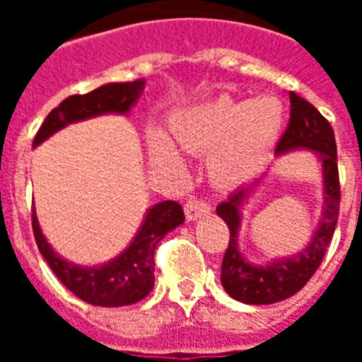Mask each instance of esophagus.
I'll return each instance as SVG.
<instances>
[{
    "label": "esophagus",
    "instance_id": "obj_1",
    "mask_svg": "<svg viewBox=\"0 0 362 362\" xmlns=\"http://www.w3.org/2000/svg\"><path fill=\"white\" fill-rule=\"evenodd\" d=\"M209 211H211L209 204L204 202V199H197V197H192V199H188L186 205H184V213H186L188 221L202 219V217H205Z\"/></svg>",
    "mask_w": 362,
    "mask_h": 362
}]
</instances>
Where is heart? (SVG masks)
<instances>
[{
    "mask_svg": "<svg viewBox=\"0 0 362 362\" xmlns=\"http://www.w3.org/2000/svg\"><path fill=\"white\" fill-rule=\"evenodd\" d=\"M285 119L287 110L277 96L236 100L221 95L184 112L173 124V134L182 149L219 147L209 160L213 178L225 186H235L258 173L279 139ZM153 147L158 157H173V147L163 137H155Z\"/></svg>",
    "mask_w": 362,
    "mask_h": 362,
    "instance_id": "obj_1",
    "label": "heart"
}]
</instances>
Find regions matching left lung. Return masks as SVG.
Masks as SVG:
<instances>
[{
	"label": "left lung",
	"mask_w": 362,
	"mask_h": 362,
	"mask_svg": "<svg viewBox=\"0 0 362 362\" xmlns=\"http://www.w3.org/2000/svg\"><path fill=\"white\" fill-rule=\"evenodd\" d=\"M288 98H291V119L285 134L277 143L275 157L296 149H308L318 157L322 165V192H324L322 217L314 235L310 236V243L303 250L293 256L272 259L264 266H258L244 258L238 246V230L243 225L244 205L248 204L252 194L258 189L262 178L236 189L223 204L217 205V215L227 223L230 230L227 252L223 256V266H221V283L228 295L244 304H273L298 293L322 264V258L332 243L337 225L341 194H339L334 129L308 100H304L295 93H291Z\"/></svg>",
	"instance_id": "obj_1"
}]
</instances>
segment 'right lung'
Masks as SVG:
<instances>
[{
  "mask_svg": "<svg viewBox=\"0 0 362 362\" xmlns=\"http://www.w3.org/2000/svg\"><path fill=\"white\" fill-rule=\"evenodd\" d=\"M145 89V81L108 83L87 95L67 96L58 108L46 116L36 134L33 147H38L50 135L69 124L96 118L103 114H129ZM184 223V211L176 202H160L151 205L139 230L126 250L116 258L98 266H79L59 256L42 235V228L33 209V230L38 250L48 262L56 277L75 296L95 306H127L139 303L149 295L155 285V248L176 227Z\"/></svg>",
  "mask_w": 362,
  "mask_h": 362,
  "instance_id": "right-lung-1",
  "label": "right lung"
}]
</instances>
